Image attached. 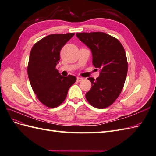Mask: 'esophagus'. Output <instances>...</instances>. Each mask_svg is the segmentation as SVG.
<instances>
[{"instance_id": "esophagus-1", "label": "esophagus", "mask_w": 156, "mask_h": 156, "mask_svg": "<svg viewBox=\"0 0 156 156\" xmlns=\"http://www.w3.org/2000/svg\"><path fill=\"white\" fill-rule=\"evenodd\" d=\"M82 80H83V78H82V77H77V81L78 82L82 81Z\"/></svg>"}]
</instances>
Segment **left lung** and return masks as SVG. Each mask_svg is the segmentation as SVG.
Here are the masks:
<instances>
[{
  "label": "left lung",
  "instance_id": "obj_1",
  "mask_svg": "<svg viewBox=\"0 0 156 156\" xmlns=\"http://www.w3.org/2000/svg\"><path fill=\"white\" fill-rule=\"evenodd\" d=\"M77 37L91 50L92 64L100 69V77L92 83L86 94L90 104L98 108L112 105L119 96L126 81L127 61L125 50L115 37L104 32L77 33Z\"/></svg>",
  "mask_w": 156,
  "mask_h": 156
}]
</instances>
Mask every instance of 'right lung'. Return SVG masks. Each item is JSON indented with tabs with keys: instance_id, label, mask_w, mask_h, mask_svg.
Listing matches in <instances>:
<instances>
[{
	"instance_id": "obj_1",
	"label": "right lung",
	"mask_w": 156,
	"mask_h": 156,
	"mask_svg": "<svg viewBox=\"0 0 156 156\" xmlns=\"http://www.w3.org/2000/svg\"><path fill=\"white\" fill-rule=\"evenodd\" d=\"M74 34L48 35L31 49L27 68L29 81L37 99L48 107L59 106L66 98L69 87L76 81L73 75L62 76L56 69L61 49Z\"/></svg>"
}]
</instances>
